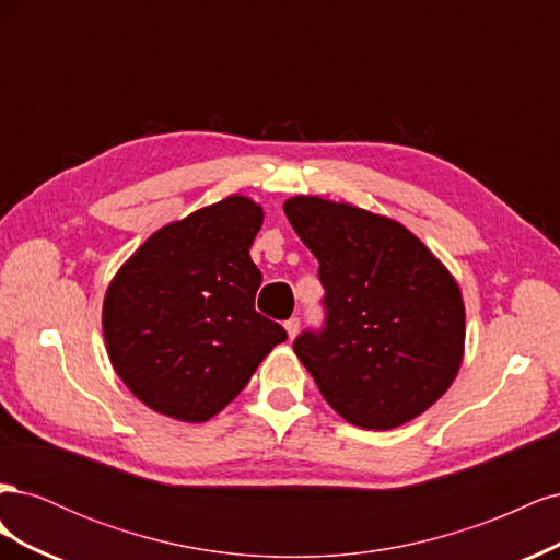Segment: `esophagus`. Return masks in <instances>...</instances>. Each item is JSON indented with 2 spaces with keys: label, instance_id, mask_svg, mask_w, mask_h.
I'll return each mask as SVG.
<instances>
[{
  "label": "esophagus",
  "instance_id": "obj_1",
  "mask_svg": "<svg viewBox=\"0 0 560 560\" xmlns=\"http://www.w3.org/2000/svg\"><path fill=\"white\" fill-rule=\"evenodd\" d=\"M284 329H287V336H290V341H294L299 329H301L299 317H290V319H287V322H284Z\"/></svg>",
  "mask_w": 560,
  "mask_h": 560
}]
</instances>
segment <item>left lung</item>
I'll list each match as a JSON object with an SVG mask.
<instances>
[{
    "label": "left lung",
    "instance_id": "left-lung-1",
    "mask_svg": "<svg viewBox=\"0 0 560 560\" xmlns=\"http://www.w3.org/2000/svg\"><path fill=\"white\" fill-rule=\"evenodd\" d=\"M319 261L327 319L294 341L348 422L393 430L442 397L465 354V303L448 268L389 217L317 196L284 200Z\"/></svg>",
    "mask_w": 560,
    "mask_h": 560
}]
</instances>
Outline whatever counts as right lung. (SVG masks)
Here are the masks:
<instances>
[{"mask_svg": "<svg viewBox=\"0 0 560 560\" xmlns=\"http://www.w3.org/2000/svg\"><path fill=\"white\" fill-rule=\"evenodd\" d=\"M261 224V206L229 196L151 233L109 282L107 354L149 409L210 420L287 338L254 311L261 270L249 247Z\"/></svg>", "mask_w": 560, "mask_h": 560, "instance_id": "right-lung-1", "label": "right lung"}]
</instances>
